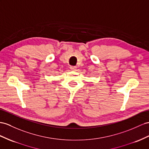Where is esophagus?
<instances>
[{
	"instance_id": "1",
	"label": "esophagus",
	"mask_w": 149,
	"mask_h": 149,
	"mask_svg": "<svg viewBox=\"0 0 149 149\" xmlns=\"http://www.w3.org/2000/svg\"><path fill=\"white\" fill-rule=\"evenodd\" d=\"M70 70H71L72 71H75V70H76V68H77V67H74V66H71V67H70Z\"/></svg>"
}]
</instances>
